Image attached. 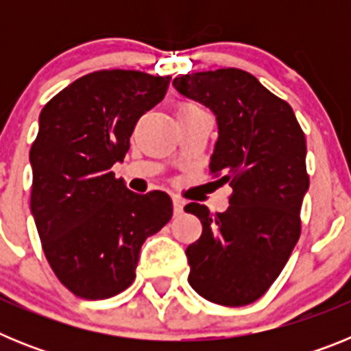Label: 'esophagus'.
<instances>
[{"label":"esophagus","instance_id":"34e87169","mask_svg":"<svg viewBox=\"0 0 351 351\" xmlns=\"http://www.w3.org/2000/svg\"><path fill=\"white\" fill-rule=\"evenodd\" d=\"M172 204H173V214H176V216H181V214L184 213V200H181L179 197H173Z\"/></svg>","mask_w":351,"mask_h":351}]
</instances>
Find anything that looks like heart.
Instances as JSON below:
<instances>
[{
	"label": "heart",
	"instance_id": "heart-1",
	"mask_svg": "<svg viewBox=\"0 0 351 351\" xmlns=\"http://www.w3.org/2000/svg\"><path fill=\"white\" fill-rule=\"evenodd\" d=\"M190 108H197V105H193V104H181L178 107V112H179V110H190Z\"/></svg>",
	"mask_w": 351,
	"mask_h": 351
}]
</instances>
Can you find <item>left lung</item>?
Masks as SVG:
<instances>
[{
  "label": "left lung",
  "instance_id": "8db88e82",
  "mask_svg": "<svg viewBox=\"0 0 351 351\" xmlns=\"http://www.w3.org/2000/svg\"><path fill=\"white\" fill-rule=\"evenodd\" d=\"M172 84L216 116L209 170L234 188L225 213L184 207L202 223L200 239L186 247L188 281L210 302L246 306L269 290L299 241L306 137L290 105L247 71H197Z\"/></svg>",
  "mask_w": 351,
  "mask_h": 351
}]
</instances>
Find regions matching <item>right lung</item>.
<instances>
[{
	"label": "right lung",
	"mask_w": 351,
	"mask_h": 351,
	"mask_svg": "<svg viewBox=\"0 0 351 351\" xmlns=\"http://www.w3.org/2000/svg\"><path fill=\"white\" fill-rule=\"evenodd\" d=\"M169 84L144 71H95L40 112L29 151L31 214L52 271L77 297L108 299L128 288L144 241L172 218L165 191L133 193L110 170Z\"/></svg>",
	"instance_id": "add662e5"
}]
</instances>
